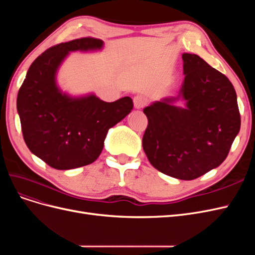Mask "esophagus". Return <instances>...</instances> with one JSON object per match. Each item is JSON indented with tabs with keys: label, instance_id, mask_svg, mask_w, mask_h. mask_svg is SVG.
I'll return each mask as SVG.
<instances>
[{
	"label": "esophagus",
	"instance_id": "34e87169",
	"mask_svg": "<svg viewBox=\"0 0 255 255\" xmlns=\"http://www.w3.org/2000/svg\"><path fill=\"white\" fill-rule=\"evenodd\" d=\"M133 102H134L135 109L140 110V109H142L143 106L146 105V103H148V100H146V98H144L141 95H137L136 97H134Z\"/></svg>",
	"mask_w": 255,
	"mask_h": 255
}]
</instances>
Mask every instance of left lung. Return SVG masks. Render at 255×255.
I'll use <instances>...</instances> for the list:
<instances>
[{
    "instance_id": "left-lung-1",
    "label": "left lung",
    "mask_w": 255,
    "mask_h": 255,
    "mask_svg": "<svg viewBox=\"0 0 255 255\" xmlns=\"http://www.w3.org/2000/svg\"><path fill=\"white\" fill-rule=\"evenodd\" d=\"M185 79L175 97L143 110L148 127L142 148L151 165L169 176L190 181L222 164L241 129L232 83L196 54L184 53ZM183 99L187 107L175 106Z\"/></svg>"
}]
</instances>
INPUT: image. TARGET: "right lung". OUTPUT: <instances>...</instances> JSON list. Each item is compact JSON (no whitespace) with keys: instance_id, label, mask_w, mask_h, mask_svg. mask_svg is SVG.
<instances>
[{"instance_id":"right-lung-1","label":"right lung","mask_w":255,"mask_h":255,"mask_svg":"<svg viewBox=\"0 0 255 255\" xmlns=\"http://www.w3.org/2000/svg\"><path fill=\"white\" fill-rule=\"evenodd\" d=\"M102 47L101 39L91 37L54 45L33 61L19 89L17 110L27 148L57 170L94 163L109 129L133 109L129 97L111 103L95 95L72 98L56 85L57 69L69 52Z\"/></svg>"}]
</instances>
